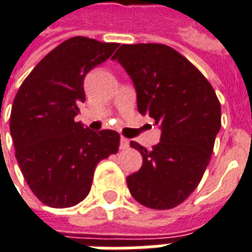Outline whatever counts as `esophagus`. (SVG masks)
Returning <instances> with one entry per match:
<instances>
[{
	"mask_svg": "<svg viewBox=\"0 0 252 252\" xmlns=\"http://www.w3.org/2000/svg\"><path fill=\"white\" fill-rule=\"evenodd\" d=\"M128 146H129V140L126 138H121L120 139V149H128Z\"/></svg>",
	"mask_w": 252,
	"mask_h": 252,
	"instance_id": "esophagus-1",
	"label": "esophagus"
}]
</instances>
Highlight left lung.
<instances>
[{
    "mask_svg": "<svg viewBox=\"0 0 252 252\" xmlns=\"http://www.w3.org/2000/svg\"><path fill=\"white\" fill-rule=\"evenodd\" d=\"M136 90L139 113L161 128L151 150L131 142L143 165L126 177L140 205L166 210L198 187L221 128V106L212 84L186 57L161 43L121 45L114 53Z\"/></svg>",
    "mask_w": 252,
    "mask_h": 252,
    "instance_id": "left-lung-1",
    "label": "left lung"
}]
</instances>
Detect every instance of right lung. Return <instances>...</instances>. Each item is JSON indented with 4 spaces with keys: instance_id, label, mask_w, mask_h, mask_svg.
Returning <instances> with one entry per match:
<instances>
[{
    "instance_id": "1",
    "label": "right lung",
    "mask_w": 252,
    "mask_h": 252,
    "mask_svg": "<svg viewBox=\"0 0 252 252\" xmlns=\"http://www.w3.org/2000/svg\"><path fill=\"white\" fill-rule=\"evenodd\" d=\"M119 43L75 36L40 60L17 91L10 113L16 159L28 187L50 207H71L89 195L96 163L116 154L120 135L75 121L86 101L84 77Z\"/></svg>"
}]
</instances>
